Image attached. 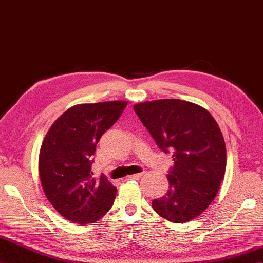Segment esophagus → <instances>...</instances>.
Wrapping results in <instances>:
<instances>
[{
    "label": "esophagus",
    "mask_w": 263,
    "mask_h": 263,
    "mask_svg": "<svg viewBox=\"0 0 263 263\" xmlns=\"http://www.w3.org/2000/svg\"><path fill=\"white\" fill-rule=\"evenodd\" d=\"M141 176H143V173H140V174H135V175H130V176L127 177V178H128V179H139Z\"/></svg>",
    "instance_id": "34e87169"
}]
</instances>
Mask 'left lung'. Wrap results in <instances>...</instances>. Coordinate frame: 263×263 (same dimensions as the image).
<instances>
[{"label": "left lung", "mask_w": 263, "mask_h": 263, "mask_svg": "<svg viewBox=\"0 0 263 263\" xmlns=\"http://www.w3.org/2000/svg\"><path fill=\"white\" fill-rule=\"evenodd\" d=\"M134 110L161 151L174 153L168 191L153 200L154 210L168 221H190L214 201L224 177L221 130L207 109L180 99L139 103Z\"/></svg>", "instance_id": "8db88e82"}]
</instances>
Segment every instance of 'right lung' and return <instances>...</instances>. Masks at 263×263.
<instances>
[{"label": "right lung", "mask_w": 263, "mask_h": 263, "mask_svg": "<svg viewBox=\"0 0 263 263\" xmlns=\"http://www.w3.org/2000/svg\"><path fill=\"white\" fill-rule=\"evenodd\" d=\"M127 102L80 104L55 120L42 143L39 174L47 200L59 214L79 224L94 223L114 203L117 189L93 177L96 145L114 125Z\"/></svg>", "instance_id": "obj_1"}]
</instances>
